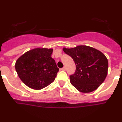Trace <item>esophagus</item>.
<instances>
[{"label":"esophagus","mask_w":122,"mask_h":122,"mask_svg":"<svg viewBox=\"0 0 122 122\" xmlns=\"http://www.w3.org/2000/svg\"><path fill=\"white\" fill-rule=\"evenodd\" d=\"M61 71H65V70H66V67H62V68L61 69Z\"/></svg>","instance_id":"34e87169"}]
</instances>
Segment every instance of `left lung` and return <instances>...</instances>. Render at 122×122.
Masks as SVG:
<instances>
[{
	"label": "left lung",
	"instance_id": "left-lung-1",
	"mask_svg": "<svg viewBox=\"0 0 122 122\" xmlns=\"http://www.w3.org/2000/svg\"><path fill=\"white\" fill-rule=\"evenodd\" d=\"M63 51L75 63V72L69 76V78L77 90L83 93L91 92L103 83L107 75L108 64L102 52L87 46L63 48Z\"/></svg>",
	"mask_w": 122,
	"mask_h": 122
}]
</instances>
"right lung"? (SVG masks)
<instances>
[{
    "label": "right lung",
    "instance_id": "add662e5",
    "mask_svg": "<svg viewBox=\"0 0 122 122\" xmlns=\"http://www.w3.org/2000/svg\"><path fill=\"white\" fill-rule=\"evenodd\" d=\"M53 49L35 48L18 58L15 69L25 84L33 89H41L52 83L59 68L51 58Z\"/></svg>",
    "mask_w": 122,
    "mask_h": 122
}]
</instances>
